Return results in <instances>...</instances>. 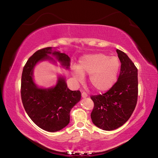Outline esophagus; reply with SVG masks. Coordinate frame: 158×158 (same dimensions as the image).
I'll return each mask as SVG.
<instances>
[{
    "instance_id": "34e87169",
    "label": "esophagus",
    "mask_w": 158,
    "mask_h": 158,
    "mask_svg": "<svg viewBox=\"0 0 158 158\" xmlns=\"http://www.w3.org/2000/svg\"><path fill=\"white\" fill-rule=\"evenodd\" d=\"M81 96H82L83 98H86V97L88 96V94H87L85 93V92H83V93L81 94Z\"/></svg>"
}]
</instances>
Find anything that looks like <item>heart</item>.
<instances>
[{"label":"heart","instance_id":"heart-1","mask_svg":"<svg viewBox=\"0 0 158 158\" xmlns=\"http://www.w3.org/2000/svg\"><path fill=\"white\" fill-rule=\"evenodd\" d=\"M120 69V61L116 56L104 53L87 54L79 60V65L72 67V75L77 82L84 81V75H89V83L97 92L109 89L115 83Z\"/></svg>","mask_w":158,"mask_h":158}]
</instances>
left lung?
<instances>
[{
    "mask_svg": "<svg viewBox=\"0 0 158 158\" xmlns=\"http://www.w3.org/2000/svg\"><path fill=\"white\" fill-rule=\"evenodd\" d=\"M117 53L121 62L117 81L105 94L91 96L92 122L106 131L118 128L129 119L138 97V69L125 53L119 49Z\"/></svg>",
    "mask_w": 158,
    "mask_h": 158,
    "instance_id": "1",
    "label": "left lung"
}]
</instances>
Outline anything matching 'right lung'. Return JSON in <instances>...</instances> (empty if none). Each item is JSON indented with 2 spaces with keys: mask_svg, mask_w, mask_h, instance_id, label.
I'll return each instance as SVG.
<instances>
[{
  "mask_svg": "<svg viewBox=\"0 0 158 158\" xmlns=\"http://www.w3.org/2000/svg\"><path fill=\"white\" fill-rule=\"evenodd\" d=\"M50 55L55 57L53 59ZM58 62L64 69H69L70 58L55 48L38 50L30 58L23 67L21 96L23 107L30 118L36 126L50 132L60 131L70 122V111L81 100L80 91H71L67 87L65 77H58L55 85L39 87L35 81L34 69L37 64Z\"/></svg>",
  "mask_w": 158,
  "mask_h": 158,
  "instance_id": "right-lung-1",
  "label": "right lung"
}]
</instances>
